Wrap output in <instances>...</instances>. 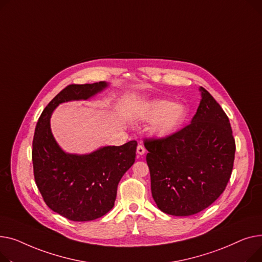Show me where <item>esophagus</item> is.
Instances as JSON below:
<instances>
[{
  "label": "esophagus",
  "mask_w": 262,
  "mask_h": 262,
  "mask_svg": "<svg viewBox=\"0 0 262 262\" xmlns=\"http://www.w3.org/2000/svg\"><path fill=\"white\" fill-rule=\"evenodd\" d=\"M136 151H137V155L144 156V155H145V152H146V149H145V147H144L143 145H138V146H137Z\"/></svg>",
  "instance_id": "34e87169"
}]
</instances>
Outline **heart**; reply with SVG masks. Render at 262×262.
<instances>
[{
    "label": "heart",
    "mask_w": 262,
    "mask_h": 262,
    "mask_svg": "<svg viewBox=\"0 0 262 262\" xmlns=\"http://www.w3.org/2000/svg\"><path fill=\"white\" fill-rule=\"evenodd\" d=\"M186 107L181 103L169 100H157L152 102L145 113V119L156 121L153 133L157 136H168L176 132L185 121Z\"/></svg>",
    "instance_id": "1"
}]
</instances>
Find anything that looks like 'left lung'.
<instances>
[{"mask_svg":"<svg viewBox=\"0 0 262 262\" xmlns=\"http://www.w3.org/2000/svg\"><path fill=\"white\" fill-rule=\"evenodd\" d=\"M189 125L144 144L158 207L171 216H191L212 204L232 174L236 144L227 115L208 92Z\"/></svg>","mask_w":262,"mask_h":262,"instance_id":"8db88e82","label":"left lung"}]
</instances>
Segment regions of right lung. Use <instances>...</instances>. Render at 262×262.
Instances as JSON below:
<instances>
[{
    "label": "right lung",
    "mask_w": 262,
    "mask_h": 262,
    "mask_svg": "<svg viewBox=\"0 0 262 262\" xmlns=\"http://www.w3.org/2000/svg\"><path fill=\"white\" fill-rule=\"evenodd\" d=\"M107 85L105 81L68 85L46 105L35 129L32 158L37 187L46 205L72 221L95 220L112 209L118 183L135 162L137 143L71 155L54 138L51 115L60 103L86 100Z\"/></svg>",
    "instance_id": "add662e5"
}]
</instances>
